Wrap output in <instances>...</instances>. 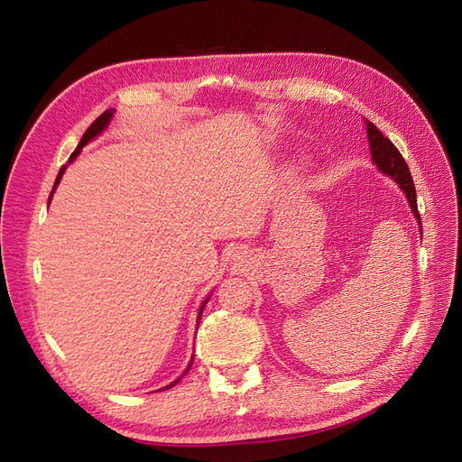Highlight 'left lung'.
<instances>
[{"label": "left lung", "mask_w": 462, "mask_h": 462, "mask_svg": "<svg viewBox=\"0 0 462 462\" xmlns=\"http://www.w3.org/2000/svg\"><path fill=\"white\" fill-rule=\"evenodd\" d=\"M365 127H367V139H370L372 161L377 164L381 172L387 174L389 178H393L399 183V188L404 191L408 203H411V207H412V213H414L418 224H421L418 205H416V188H414V181L411 176V170H408L402 154L374 124L365 122ZM420 230H421V226H420Z\"/></svg>", "instance_id": "obj_1"}]
</instances>
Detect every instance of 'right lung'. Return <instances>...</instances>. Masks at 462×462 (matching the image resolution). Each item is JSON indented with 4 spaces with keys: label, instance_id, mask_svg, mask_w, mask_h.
<instances>
[{
    "label": "right lung",
    "instance_id": "add662e5",
    "mask_svg": "<svg viewBox=\"0 0 462 462\" xmlns=\"http://www.w3.org/2000/svg\"><path fill=\"white\" fill-rule=\"evenodd\" d=\"M112 116H114V110H106L104 114H100L95 122H92L90 125H88V129L85 131V135L81 137V141H79V144H77V149L73 151V154H71V158H69V162H73L75 158H77V154L81 152V149L85 147V144L90 141V139H95L97 135H100L104 129L108 127V124H110V120H112ZM63 172H65V166H61V170H60V174H58V178H56V183H54V189H51V193H50V199H48V203L51 201V195H54V191H56V188H58V183H60V180H61V176H63ZM208 301V298L203 301V306H201V310H199V318H197V327H199V321H201V313H203V308H205V304ZM191 364H193V360H191ZM191 364L188 365V370L183 372V375H186L188 372H189V367H191ZM181 379V377H180ZM180 379H176L174 383H170L168 387H174ZM168 387H164V389H168Z\"/></svg>",
    "mask_w": 462,
    "mask_h": 462
}]
</instances>
